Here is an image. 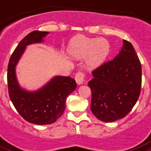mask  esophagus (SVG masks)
I'll list each match as a JSON object with an SVG mask.
<instances>
[{
	"label": "esophagus",
	"mask_w": 151,
	"mask_h": 151,
	"mask_svg": "<svg viewBox=\"0 0 151 151\" xmlns=\"http://www.w3.org/2000/svg\"><path fill=\"white\" fill-rule=\"evenodd\" d=\"M85 72H78V73H76L75 75V81L76 82L78 85H81L84 81H85Z\"/></svg>",
	"instance_id": "obj_1"
}]
</instances>
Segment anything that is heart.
<instances>
[{"label": "heart", "instance_id": "obj_1", "mask_svg": "<svg viewBox=\"0 0 151 151\" xmlns=\"http://www.w3.org/2000/svg\"><path fill=\"white\" fill-rule=\"evenodd\" d=\"M110 43L106 38L77 35L71 39L69 52L77 59L86 58L90 68H96L105 63L110 53Z\"/></svg>", "mask_w": 151, "mask_h": 151}]
</instances>
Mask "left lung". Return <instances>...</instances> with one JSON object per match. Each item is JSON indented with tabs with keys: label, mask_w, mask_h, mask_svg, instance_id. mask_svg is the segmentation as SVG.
<instances>
[{
	"label": "left lung",
	"mask_w": 151,
	"mask_h": 151,
	"mask_svg": "<svg viewBox=\"0 0 151 151\" xmlns=\"http://www.w3.org/2000/svg\"><path fill=\"white\" fill-rule=\"evenodd\" d=\"M120 53L98 66L88 85L92 91L91 110L99 120L115 122L123 118L139 99L142 84V67L133 46L123 41Z\"/></svg>",
	"instance_id": "obj_1"
}]
</instances>
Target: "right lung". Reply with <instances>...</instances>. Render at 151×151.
<instances>
[{
    "instance_id": "add662e5",
    "label": "right lung",
    "mask_w": 151,
    "mask_h": 151,
    "mask_svg": "<svg viewBox=\"0 0 151 151\" xmlns=\"http://www.w3.org/2000/svg\"><path fill=\"white\" fill-rule=\"evenodd\" d=\"M48 32L33 31L27 34L11 55L8 66V94L18 113L27 122L36 124H49L61 117L66 108V97L74 91L77 84L70 77L58 76L38 91L29 92L22 89L15 77V66L26 46L43 41Z\"/></svg>"
}]
</instances>
